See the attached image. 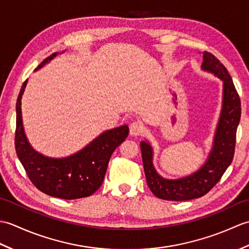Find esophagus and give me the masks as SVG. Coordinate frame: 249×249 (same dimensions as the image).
I'll use <instances>...</instances> for the list:
<instances>
[{
	"mask_svg": "<svg viewBox=\"0 0 249 249\" xmlns=\"http://www.w3.org/2000/svg\"><path fill=\"white\" fill-rule=\"evenodd\" d=\"M142 133H143V125L139 122H133L129 126V134L134 137L140 136Z\"/></svg>",
	"mask_w": 249,
	"mask_h": 249,
	"instance_id": "1",
	"label": "esophagus"
}]
</instances>
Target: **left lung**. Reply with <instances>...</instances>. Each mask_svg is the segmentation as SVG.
Returning a JSON list of instances; mask_svg holds the SVG:
<instances>
[{
	"instance_id": "8db88e82",
	"label": "left lung",
	"mask_w": 249,
	"mask_h": 249,
	"mask_svg": "<svg viewBox=\"0 0 249 249\" xmlns=\"http://www.w3.org/2000/svg\"><path fill=\"white\" fill-rule=\"evenodd\" d=\"M201 68L214 73L224 82L223 106L212 150L199 170L181 178L167 179L155 170L151 144L147 141H142L140 147L147 186L160 199L185 201L202 197L217 184L233 160L236 129L241 119L240 96L227 68L212 53L203 52Z\"/></svg>"
}]
</instances>
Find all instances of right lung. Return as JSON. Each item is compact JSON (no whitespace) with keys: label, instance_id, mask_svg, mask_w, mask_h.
<instances>
[{"label":"right lung","instance_id":"obj_1","mask_svg":"<svg viewBox=\"0 0 249 249\" xmlns=\"http://www.w3.org/2000/svg\"><path fill=\"white\" fill-rule=\"evenodd\" d=\"M59 53L47 57L37 66L38 71ZM28 80L21 87L16 104L15 146L19 160L31 182L40 192L52 197L71 200L89 197L100 187L113 151L128 136L127 125L106 130L75 154L52 158L36 152L24 134L21 112V98Z\"/></svg>","mask_w":249,"mask_h":249}]
</instances>
